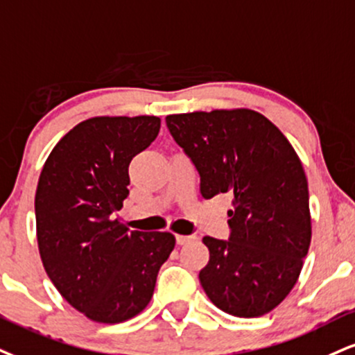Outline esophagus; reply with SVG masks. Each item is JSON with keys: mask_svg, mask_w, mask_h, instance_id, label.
<instances>
[{"mask_svg": "<svg viewBox=\"0 0 355 355\" xmlns=\"http://www.w3.org/2000/svg\"><path fill=\"white\" fill-rule=\"evenodd\" d=\"M175 240H177V245H187V243L195 240V236H187V234H177L175 236Z\"/></svg>", "mask_w": 355, "mask_h": 355, "instance_id": "1", "label": "esophagus"}]
</instances>
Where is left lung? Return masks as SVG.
<instances>
[{
  "label": "left lung",
  "instance_id": "obj_1",
  "mask_svg": "<svg viewBox=\"0 0 355 355\" xmlns=\"http://www.w3.org/2000/svg\"><path fill=\"white\" fill-rule=\"evenodd\" d=\"M170 134L200 173V193L233 196L230 240L205 236L200 283L236 318H259L284 301L311 245L307 178L289 140L251 109L173 114Z\"/></svg>",
  "mask_w": 355,
  "mask_h": 355
}]
</instances>
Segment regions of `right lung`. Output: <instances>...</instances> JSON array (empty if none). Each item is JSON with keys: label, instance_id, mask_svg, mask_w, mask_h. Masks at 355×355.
I'll list each match as a JSON object with an SVG mask.
<instances>
[{"label": "right lung", "instance_id": "1", "mask_svg": "<svg viewBox=\"0 0 355 355\" xmlns=\"http://www.w3.org/2000/svg\"><path fill=\"white\" fill-rule=\"evenodd\" d=\"M159 130L155 115L87 119L41 170L34 210L42 266L91 321L117 324L142 313L175 248L172 233L129 232L114 218L129 195L130 160Z\"/></svg>", "mask_w": 355, "mask_h": 355}]
</instances>
